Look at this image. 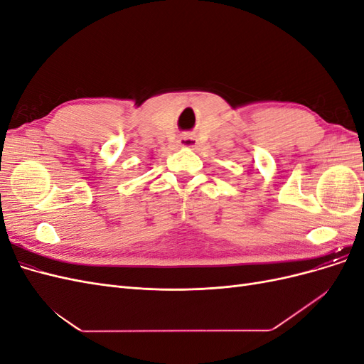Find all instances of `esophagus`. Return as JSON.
Listing matches in <instances>:
<instances>
[{"mask_svg": "<svg viewBox=\"0 0 364 364\" xmlns=\"http://www.w3.org/2000/svg\"><path fill=\"white\" fill-rule=\"evenodd\" d=\"M191 144H193V141H186L185 142V146H191Z\"/></svg>", "mask_w": 364, "mask_h": 364, "instance_id": "34e87169", "label": "esophagus"}]
</instances>
